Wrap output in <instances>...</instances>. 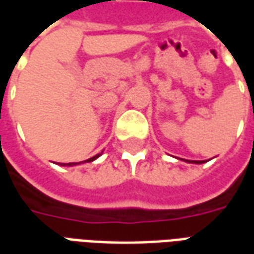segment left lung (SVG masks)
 <instances>
[{
	"instance_id": "1",
	"label": "left lung",
	"mask_w": 254,
	"mask_h": 254,
	"mask_svg": "<svg viewBox=\"0 0 254 254\" xmlns=\"http://www.w3.org/2000/svg\"><path fill=\"white\" fill-rule=\"evenodd\" d=\"M190 163H202V162H197V160H194V162H190Z\"/></svg>"
}]
</instances>
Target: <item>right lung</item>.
<instances>
[{
  "mask_svg": "<svg viewBox=\"0 0 254 254\" xmlns=\"http://www.w3.org/2000/svg\"><path fill=\"white\" fill-rule=\"evenodd\" d=\"M99 155H95V156H92V158H89V159L84 160V162H92V160H95L96 158H98ZM80 163V162H78ZM73 165H77V163H63V166H73Z\"/></svg>",
  "mask_w": 254,
  "mask_h": 254,
  "instance_id": "right-lung-1",
  "label": "right lung"
}]
</instances>
